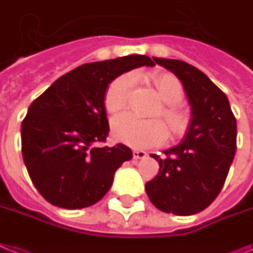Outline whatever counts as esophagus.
<instances>
[{
	"mask_svg": "<svg viewBox=\"0 0 253 253\" xmlns=\"http://www.w3.org/2000/svg\"><path fill=\"white\" fill-rule=\"evenodd\" d=\"M132 153H133V159L135 160H141V159H145V157H147V152H144V151H137V149H135Z\"/></svg>",
	"mask_w": 253,
	"mask_h": 253,
	"instance_id": "esophagus-1",
	"label": "esophagus"
}]
</instances>
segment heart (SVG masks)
Returning <instances> with one entry per match:
<instances>
[{
    "label": "heart",
    "instance_id": "obj_1",
    "mask_svg": "<svg viewBox=\"0 0 253 253\" xmlns=\"http://www.w3.org/2000/svg\"><path fill=\"white\" fill-rule=\"evenodd\" d=\"M136 82V75L132 73L123 74L110 83L105 93V106L110 113H117L127 105L130 93ZM155 87L161 100L166 104L162 109L171 133L176 135L184 130L186 120L183 114L174 105L183 98V87L179 80L165 75L156 79ZM113 135L117 140L132 148L155 147L164 143L168 136L165 125L159 120H141L131 113H123L113 120Z\"/></svg>",
    "mask_w": 253,
    "mask_h": 253
}]
</instances>
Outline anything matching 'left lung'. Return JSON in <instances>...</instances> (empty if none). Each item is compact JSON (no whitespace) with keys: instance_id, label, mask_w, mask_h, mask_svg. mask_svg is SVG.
<instances>
[{"instance_id":"left-lung-1","label":"left lung","mask_w":253,"mask_h":253,"mask_svg":"<svg viewBox=\"0 0 253 253\" xmlns=\"http://www.w3.org/2000/svg\"><path fill=\"white\" fill-rule=\"evenodd\" d=\"M153 59L183 84L191 121L182 141L164 151V159L151 155L160 170L145 191L162 212L196 214L222 190L237 151V120L226 94L203 71L178 59Z\"/></svg>"}]
</instances>
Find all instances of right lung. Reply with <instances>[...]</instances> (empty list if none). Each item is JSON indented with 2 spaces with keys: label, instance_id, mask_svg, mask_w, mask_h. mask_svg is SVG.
Wrapping results in <instances>:
<instances>
[{
  "label": "right lung",
  "instance_id": "obj_1",
  "mask_svg": "<svg viewBox=\"0 0 253 253\" xmlns=\"http://www.w3.org/2000/svg\"><path fill=\"white\" fill-rule=\"evenodd\" d=\"M155 66L132 54L85 63L57 79L28 108L22 122V155L32 183L52 205L82 209L110 190L117 169L132 159L128 147H101L109 133L105 93L132 69Z\"/></svg>",
  "mask_w": 253,
  "mask_h": 253
}]
</instances>
